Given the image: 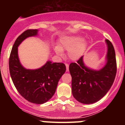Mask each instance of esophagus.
Masks as SVG:
<instances>
[{"mask_svg":"<svg viewBox=\"0 0 125 125\" xmlns=\"http://www.w3.org/2000/svg\"><path fill=\"white\" fill-rule=\"evenodd\" d=\"M66 71H68L69 70V65L68 64H66Z\"/></svg>","mask_w":125,"mask_h":125,"instance_id":"1","label":"esophagus"}]
</instances>
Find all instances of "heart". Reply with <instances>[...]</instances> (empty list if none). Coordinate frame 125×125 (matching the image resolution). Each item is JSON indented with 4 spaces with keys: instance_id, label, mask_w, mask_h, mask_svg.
<instances>
[{
    "instance_id": "obj_1",
    "label": "heart",
    "mask_w": 125,
    "mask_h": 125,
    "mask_svg": "<svg viewBox=\"0 0 125 125\" xmlns=\"http://www.w3.org/2000/svg\"><path fill=\"white\" fill-rule=\"evenodd\" d=\"M87 46L85 39L80 36H70L60 39L59 46L54 47V51L58 55H63V50L68 51V55L71 60L76 61L83 55Z\"/></svg>"
}]
</instances>
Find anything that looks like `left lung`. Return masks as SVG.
Wrapping results in <instances>:
<instances>
[{
	"label": "left lung",
	"mask_w": 125,
	"mask_h": 125,
	"mask_svg": "<svg viewBox=\"0 0 125 125\" xmlns=\"http://www.w3.org/2000/svg\"><path fill=\"white\" fill-rule=\"evenodd\" d=\"M105 43L106 63L101 69L94 70L87 66L84 63V56L69 66L73 95L80 103L92 104L98 102L113 85L117 72L115 51L109 40H106Z\"/></svg>",
	"instance_id": "1"
}]
</instances>
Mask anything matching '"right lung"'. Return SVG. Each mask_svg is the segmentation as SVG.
Here are the masks:
<instances>
[{"mask_svg":"<svg viewBox=\"0 0 125 125\" xmlns=\"http://www.w3.org/2000/svg\"><path fill=\"white\" fill-rule=\"evenodd\" d=\"M38 32V30H28L17 37L10 54L9 68L12 82L20 94L31 103L43 104L54 95L66 66L62 63H52L50 60L35 70L25 68L21 64L19 46L28 37L37 36Z\"/></svg>","mask_w":125,"mask_h":125,"instance_id":"1","label":"right lung"}]
</instances>
